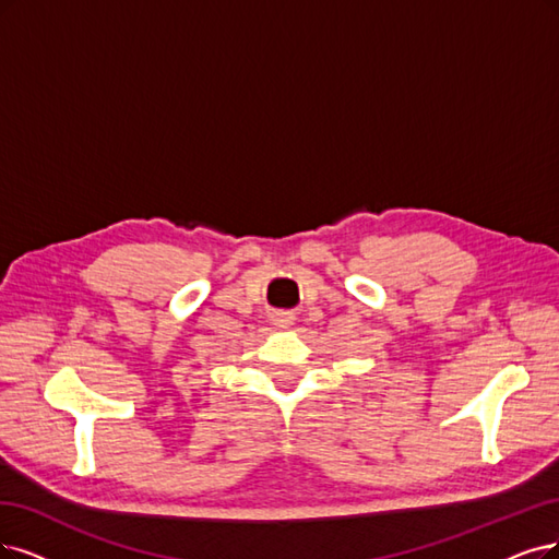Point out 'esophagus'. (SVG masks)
Listing matches in <instances>:
<instances>
[{"label": "esophagus", "mask_w": 559, "mask_h": 559, "mask_svg": "<svg viewBox=\"0 0 559 559\" xmlns=\"http://www.w3.org/2000/svg\"><path fill=\"white\" fill-rule=\"evenodd\" d=\"M272 320H274V324L281 326V329H287V326L295 324V316H293V313H276Z\"/></svg>", "instance_id": "1"}]
</instances>
